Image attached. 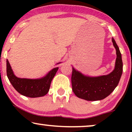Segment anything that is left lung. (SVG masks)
<instances>
[{"label": "left lung", "instance_id": "left-lung-1", "mask_svg": "<svg viewBox=\"0 0 132 132\" xmlns=\"http://www.w3.org/2000/svg\"><path fill=\"white\" fill-rule=\"evenodd\" d=\"M112 41L116 49L117 59L114 70L109 75L86 76L73 67L72 89L79 98L87 101L103 100L111 94L118 85L122 73V61L119 47L113 38Z\"/></svg>", "mask_w": 132, "mask_h": 132}]
</instances>
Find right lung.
<instances>
[{
	"label": "right lung",
	"mask_w": 132,
	"mask_h": 132,
	"mask_svg": "<svg viewBox=\"0 0 132 132\" xmlns=\"http://www.w3.org/2000/svg\"><path fill=\"white\" fill-rule=\"evenodd\" d=\"M58 68V67L53 68L46 76L41 79L19 78L14 75L10 62L8 59L6 60V74L11 84L20 94L31 98L43 97L47 94L52 79Z\"/></svg>",
	"instance_id": "1"
}]
</instances>
